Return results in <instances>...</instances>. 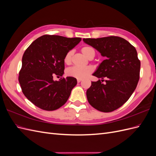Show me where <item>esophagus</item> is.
<instances>
[{"label": "esophagus", "instance_id": "34e87169", "mask_svg": "<svg viewBox=\"0 0 156 156\" xmlns=\"http://www.w3.org/2000/svg\"><path fill=\"white\" fill-rule=\"evenodd\" d=\"M77 83H80V82H81V81H82V79H78L77 80Z\"/></svg>", "mask_w": 156, "mask_h": 156}]
</instances>
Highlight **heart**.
<instances>
[{
  "mask_svg": "<svg viewBox=\"0 0 156 156\" xmlns=\"http://www.w3.org/2000/svg\"><path fill=\"white\" fill-rule=\"evenodd\" d=\"M81 52L87 58L91 59L95 56V50L90 46H84L81 48ZM73 56V51L70 50L66 54L64 61L66 64H69L72 62ZM93 72V68L91 66H87L84 68H79L73 66L69 68L66 70V74L69 77H72L76 79H83L87 77L88 75Z\"/></svg>",
  "mask_w": 156,
  "mask_h": 156,
  "instance_id": "b5f03b06",
  "label": "heart"
}]
</instances>
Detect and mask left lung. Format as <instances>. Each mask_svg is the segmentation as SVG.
I'll use <instances>...</instances> for the list:
<instances>
[{
	"label": "left lung",
	"instance_id": "left-lung-1",
	"mask_svg": "<svg viewBox=\"0 0 156 156\" xmlns=\"http://www.w3.org/2000/svg\"><path fill=\"white\" fill-rule=\"evenodd\" d=\"M83 41L106 58L93 73L102 79L91 83L87 91V100L98 111L112 112L129 100L138 84L140 62L136 49L125 39L115 36Z\"/></svg>",
	"mask_w": 156,
	"mask_h": 156
}]
</instances>
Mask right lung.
<instances>
[{
    "label": "right lung",
    "instance_id": "obj_1",
    "mask_svg": "<svg viewBox=\"0 0 156 156\" xmlns=\"http://www.w3.org/2000/svg\"><path fill=\"white\" fill-rule=\"evenodd\" d=\"M81 41V37L44 35L34 40L23 54L19 82L23 93L33 104L45 111H54L67 101L77 84L72 77H62L64 56Z\"/></svg>",
    "mask_w": 156,
    "mask_h": 156
}]
</instances>
